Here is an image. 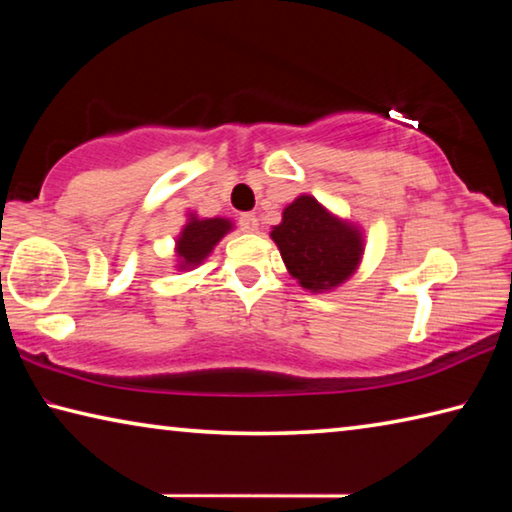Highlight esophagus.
I'll list each match as a JSON object with an SVG mask.
<instances>
[{"instance_id":"1","label":"esophagus","mask_w":512,"mask_h":512,"mask_svg":"<svg viewBox=\"0 0 512 512\" xmlns=\"http://www.w3.org/2000/svg\"><path fill=\"white\" fill-rule=\"evenodd\" d=\"M239 225H241V230H244V232H257L259 230V219L255 214H241Z\"/></svg>"}]
</instances>
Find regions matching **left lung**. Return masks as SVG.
<instances>
[{"label":"left lung","mask_w":512,"mask_h":512,"mask_svg":"<svg viewBox=\"0 0 512 512\" xmlns=\"http://www.w3.org/2000/svg\"><path fill=\"white\" fill-rule=\"evenodd\" d=\"M271 239L293 280L311 293H325L350 280L363 257V232L302 194L273 225Z\"/></svg>","instance_id":"8db88e82"}]
</instances>
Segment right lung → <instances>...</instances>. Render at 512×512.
Segmentation results:
<instances>
[{
	"mask_svg": "<svg viewBox=\"0 0 512 512\" xmlns=\"http://www.w3.org/2000/svg\"><path fill=\"white\" fill-rule=\"evenodd\" d=\"M235 228V223L230 219H221V216H214V219H201L194 212L187 214V223L180 230L176 239V257L178 271H192L198 264H203L214 246L228 235V232Z\"/></svg>",
	"mask_w": 512,
	"mask_h": 512,
	"instance_id": "1",
	"label": "right lung"
}]
</instances>
